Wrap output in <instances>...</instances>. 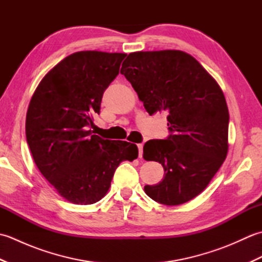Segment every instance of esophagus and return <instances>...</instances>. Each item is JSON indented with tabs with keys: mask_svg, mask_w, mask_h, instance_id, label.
<instances>
[{
	"mask_svg": "<svg viewBox=\"0 0 262 262\" xmlns=\"http://www.w3.org/2000/svg\"><path fill=\"white\" fill-rule=\"evenodd\" d=\"M137 147H138V157L142 158V155H143V144H137Z\"/></svg>",
	"mask_w": 262,
	"mask_h": 262,
	"instance_id": "esophagus-1",
	"label": "esophagus"
}]
</instances>
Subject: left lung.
<instances>
[{
	"instance_id": "1",
	"label": "left lung",
	"mask_w": 262,
	"mask_h": 262,
	"mask_svg": "<svg viewBox=\"0 0 262 262\" xmlns=\"http://www.w3.org/2000/svg\"><path fill=\"white\" fill-rule=\"evenodd\" d=\"M120 73L149 115L168 113L171 135L145 143L143 158L162 164L164 177L145 186L160 204H185L205 190L229 151V109L219 83L198 60L165 49L128 55Z\"/></svg>"
}]
</instances>
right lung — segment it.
I'll list each match as a JSON object with an SVG mask.
<instances>
[{
  "mask_svg": "<svg viewBox=\"0 0 262 262\" xmlns=\"http://www.w3.org/2000/svg\"><path fill=\"white\" fill-rule=\"evenodd\" d=\"M125 57L98 51L71 54L42 77L31 97L27 143L41 174L70 203L99 202L118 165L138 157L135 144L102 140L88 130Z\"/></svg>",
  "mask_w": 262,
  "mask_h": 262,
  "instance_id": "right-lung-1",
  "label": "right lung"
}]
</instances>
